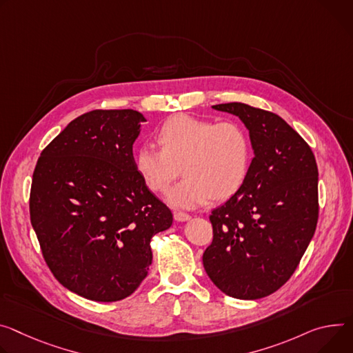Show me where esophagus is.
<instances>
[{"label":"esophagus","mask_w":353,"mask_h":353,"mask_svg":"<svg viewBox=\"0 0 353 353\" xmlns=\"http://www.w3.org/2000/svg\"><path fill=\"white\" fill-rule=\"evenodd\" d=\"M191 218L190 214L187 212H183V211H176L174 212V219L179 221V222H184V221H188Z\"/></svg>","instance_id":"34e87169"}]
</instances>
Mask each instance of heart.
<instances>
[{"label":"heart","instance_id":"heart-1","mask_svg":"<svg viewBox=\"0 0 353 353\" xmlns=\"http://www.w3.org/2000/svg\"><path fill=\"white\" fill-rule=\"evenodd\" d=\"M160 150L142 145L134 166L153 193H165L180 173L184 179L170 190L173 207L194 208L211 199L235 196L248 180L253 146L246 128L236 121H219L179 114L156 131Z\"/></svg>","mask_w":353,"mask_h":353}]
</instances>
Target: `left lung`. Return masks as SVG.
<instances>
[{"instance_id":"obj_1","label":"left lung","mask_w":353,"mask_h":353,"mask_svg":"<svg viewBox=\"0 0 353 353\" xmlns=\"http://www.w3.org/2000/svg\"><path fill=\"white\" fill-rule=\"evenodd\" d=\"M245 123L253 146L246 183L215 208L203 265L222 293L266 297L292 277L318 221V168L308 143L279 115L242 103L212 105Z\"/></svg>"}]
</instances>
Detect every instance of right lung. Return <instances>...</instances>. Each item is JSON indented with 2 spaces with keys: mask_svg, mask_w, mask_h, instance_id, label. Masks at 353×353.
I'll return each instance as SVG.
<instances>
[{
  "mask_svg": "<svg viewBox=\"0 0 353 353\" xmlns=\"http://www.w3.org/2000/svg\"><path fill=\"white\" fill-rule=\"evenodd\" d=\"M145 121L134 110L85 112L42 150L32 177L29 214L45 262L92 301L131 296L148 276L152 236L173 222L134 166Z\"/></svg>",
  "mask_w": 353,
  "mask_h": 353,
  "instance_id": "1",
  "label": "right lung"
}]
</instances>
